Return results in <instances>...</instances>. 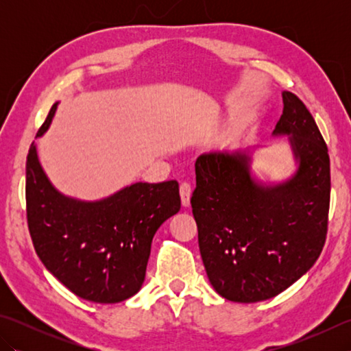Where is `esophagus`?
Returning a JSON list of instances; mask_svg holds the SVG:
<instances>
[{"instance_id":"34e87169","label":"esophagus","mask_w":351,"mask_h":351,"mask_svg":"<svg viewBox=\"0 0 351 351\" xmlns=\"http://www.w3.org/2000/svg\"><path fill=\"white\" fill-rule=\"evenodd\" d=\"M180 195H181V202L182 206H190V199H191V185L189 182H182L180 187Z\"/></svg>"}]
</instances>
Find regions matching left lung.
<instances>
[{
    "mask_svg": "<svg viewBox=\"0 0 351 351\" xmlns=\"http://www.w3.org/2000/svg\"><path fill=\"white\" fill-rule=\"evenodd\" d=\"M273 137H288L295 171L265 184L252 176L253 151L200 155L191 196L199 249L213 288L226 300L255 303L280 294L315 264L327 234L330 160L314 117L282 92Z\"/></svg>",
    "mask_w": 351,
    "mask_h": 351,
    "instance_id": "8db88e82",
    "label": "left lung"
}]
</instances>
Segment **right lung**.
Wrapping results in <instances>:
<instances>
[{
	"mask_svg": "<svg viewBox=\"0 0 351 351\" xmlns=\"http://www.w3.org/2000/svg\"><path fill=\"white\" fill-rule=\"evenodd\" d=\"M57 104L36 138L48 131ZM25 173L28 229L47 270L88 302L119 303L137 294L156 229L181 210L178 182H136L93 202L73 199L52 185L34 141Z\"/></svg>",
	"mask_w": 351,
	"mask_h": 351,
	"instance_id": "add662e5",
	"label": "right lung"
}]
</instances>
